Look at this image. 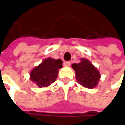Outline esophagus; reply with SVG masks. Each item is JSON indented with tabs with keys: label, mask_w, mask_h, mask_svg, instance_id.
Instances as JSON below:
<instances>
[{
	"label": "esophagus",
	"mask_w": 125,
	"mask_h": 125,
	"mask_svg": "<svg viewBox=\"0 0 125 125\" xmlns=\"http://www.w3.org/2000/svg\"><path fill=\"white\" fill-rule=\"evenodd\" d=\"M70 65H71V62L70 61H65L63 62V65L65 67H69V66H70Z\"/></svg>",
	"instance_id": "obj_1"
}]
</instances>
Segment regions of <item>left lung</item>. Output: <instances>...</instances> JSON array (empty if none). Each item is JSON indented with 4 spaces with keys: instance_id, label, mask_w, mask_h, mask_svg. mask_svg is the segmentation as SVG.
I'll use <instances>...</instances> for the list:
<instances>
[{
    "instance_id": "8db88e82",
    "label": "left lung",
    "mask_w": 125,
    "mask_h": 125,
    "mask_svg": "<svg viewBox=\"0 0 125 125\" xmlns=\"http://www.w3.org/2000/svg\"><path fill=\"white\" fill-rule=\"evenodd\" d=\"M72 67L75 71L76 79L83 87L92 89L98 85L101 75L91 62L86 58H81L79 63H74Z\"/></svg>"
}]
</instances>
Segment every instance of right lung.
I'll return each instance as SVG.
<instances>
[{"instance_id": "1", "label": "right lung", "mask_w": 125, "mask_h": 125, "mask_svg": "<svg viewBox=\"0 0 125 125\" xmlns=\"http://www.w3.org/2000/svg\"><path fill=\"white\" fill-rule=\"evenodd\" d=\"M62 64L60 59L47 58L31 70L30 79L40 88L48 87L55 81Z\"/></svg>"}]
</instances>
